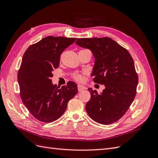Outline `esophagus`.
Masks as SVG:
<instances>
[{"label":"esophagus","instance_id":"34e87169","mask_svg":"<svg viewBox=\"0 0 158 158\" xmlns=\"http://www.w3.org/2000/svg\"><path fill=\"white\" fill-rule=\"evenodd\" d=\"M77 88H78V90L79 91V92H81V91H82V90L85 89L86 87L84 86H82V85H78Z\"/></svg>","mask_w":158,"mask_h":158}]
</instances>
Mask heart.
Masks as SVG:
<instances>
[{
	"label": "heart",
	"instance_id": "b5f03b06",
	"mask_svg": "<svg viewBox=\"0 0 158 158\" xmlns=\"http://www.w3.org/2000/svg\"><path fill=\"white\" fill-rule=\"evenodd\" d=\"M85 73H77L73 75V78L78 82H82L85 81Z\"/></svg>",
	"mask_w": 158,
	"mask_h": 158
}]
</instances>
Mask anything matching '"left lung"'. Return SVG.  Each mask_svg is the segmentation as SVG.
<instances>
[{"mask_svg": "<svg viewBox=\"0 0 158 158\" xmlns=\"http://www.w3.org/2000/svg\"><path fill=\"white\" fill-rule=\"evenodd\" d=\"M76 44L92 51L95 59L92 74L94 81L106 87L101 94L88 88L91 94L86 105L88 115L105 125L118 121L136 94L138 77L131 55L108 37L77 38Z\"/></svg>", "mask_w": 158, "mask_h": 158, "instance_id": "1", "label": "left lung"}]
</instances>
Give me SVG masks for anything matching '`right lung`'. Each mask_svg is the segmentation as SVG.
<instances>
[{
	"label": "right lung",
	"instance_id": "1",
	"mask_svg": "<svg viewBox=\"0 0 158 158\" xmlns=\"http://www.w3.org/2000/svg\"><path fill=\"white\" fill-rule=\"evenodd\" d=\"M76 38L47 36L30 45L23 54L18 72L20 95L35 118L48 123L61 117L69 101L78 92L74 82L57 86L52 73L59 67L60 56Z\"/></svg>",
	"mask_w": 158,
	"mask_h": 158
}]
</instances>
